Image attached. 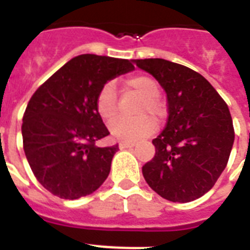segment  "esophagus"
Wrapping results in <instances>:
<instances>
[{"instance_id": "obj_1", "label": "esophagus", "mask_w": 250, "mask_h": 250, "mask_svg": "<svg viewBox=\"0 0 250 250\" xmlns=\"http://www.w3.org/2000/svg\"><path fill=\"white\" fill-rule=\"evenodd\" d=\"M119 146L123 149H128V148H133L135 144H133V143H127V141H121V143H119Z\"/></svg>"}]
</instances>
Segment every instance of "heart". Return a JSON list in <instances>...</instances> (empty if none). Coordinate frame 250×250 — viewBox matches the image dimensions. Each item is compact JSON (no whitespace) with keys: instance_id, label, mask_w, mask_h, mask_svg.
<instances>
[{"instance_id":"obj_1","label":"heart","mask_w":250,"mask_h":250,"mask_svg":"<svg viewBox=\"0 0 250 250\" xmlns=\"http://www.w3.org/2000/svg\"><path fill=\"white\" fill-rule=\"evenodd\" d=\"M125 90L133 92L140 96V102L137 105L136 115H140L136 119H115L110 123L109 129L115 139L127 143H135L144 137L152 135L154 131V122H160L166 114L164 101L158 96L160 85L149 75H133L123 83ZM96 111L101 119L110 122L117 117L118 101L115 94V86L111 82H107L100 88L94 100ZM146 115L152 117L151 120Z\"/></svg>"}]
</instances>
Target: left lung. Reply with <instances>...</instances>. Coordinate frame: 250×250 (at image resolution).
I'll list each match as a JSON object with an SVG mask.
<instances>
[{
  "instance_id": "left-lung-1",
  "label": "left lung",
  "mask_w": 250,
  "mask_h": 250,
  "mask_svg": "<svg viewBox=\"0 0 250 250\" xmlns=\"http://www.w3.org/2000/svg\"><path fill=\"white\" fill-rule=\"evenodd\" d=\"M167 93L168 119L153 140L156 154L143 166L154 192L172 202H189L209 192L227 166L233 140L225 100L198 72L161 58L135 61Z\"/></svg>"
}]
</instances>
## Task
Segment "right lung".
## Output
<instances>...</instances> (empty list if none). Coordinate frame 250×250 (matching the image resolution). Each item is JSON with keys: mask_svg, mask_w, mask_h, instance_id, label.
Here are the masks:
<instances>
[{"mask_svg": "<svg viewBox=\"0 0 250 250\" xmlns=\"http://www.w3.org/2000/svg\"><path fill=\"white\" fill-rule=\"evenodd\" d=\"M131 70L128 60L82 54L32 94L23 115V149L33 175L52 194L76 200L109 176L118 145H96L110 132L94 100L107 80Z\"/></svg>", "mask_w": 250, "mask_h": 250, "instance_id": "obj_1", "label": "right lung"}]
</instances>
